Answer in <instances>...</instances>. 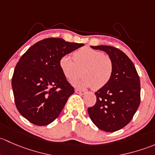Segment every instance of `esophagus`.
I'll return each instance as SVG.
<instances>
[{
    "label": "esophagus",
    "instance_id": "esophagus-1",
    "mask_svg": "<svg viewBox=\"0 0 155 155\" xmlns=\"http://www.w3.org/2000/svg\"><path fill=\"white\" fill-rule=\"evenodd\" d=\"M75 92L76 93L80 94V95H84L85 94V92L83 90H81V89H75Z\"/></svg>",
    "mask_w": 155,
    "mask_h": 155
}]
</instances>
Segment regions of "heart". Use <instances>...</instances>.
Returning <instances> with one entry per match:
<instances>
[{
  "instance_id": "1",
  "label": "heart",
  "mask_w": 155,
  "mask_h": 155,
  "mask_svg": "<svg viewBox=\"0 0 155 155\" xmlns=\"http://www.w3.org/2000/svg\"><path fill=\"white\" fill-rule=\"evenodd\" d=\"M73 59L68 54L63 56L59 61V66L69 81L79 77L81 70H83L84 77L72 81L76 87L100 89L110 82L113 73V63L104 52L83 47L73 53Z\"/></svg>"
}]
</instances>
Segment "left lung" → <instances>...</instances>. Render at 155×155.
<instances>
[{
  "instance_id": "obj_1",
  "label": "left lung",
  "mask_w": 155,
  "mask_h": 155,
  "mask_svg": "<svg viewBox=\"0 0 155 155\" xmlns=\"http://www.w3.org/2000/svg\"><path fill=\"white\" fill-rule=\"evenodd\" d=\"M91 47L109 55L113 73L110 82L95 93L96 102L88 108V113L100 130L116 131L131 121L140 106V78L134 63L123 51L113 46Z\"/></svg>"
}]
</instances>
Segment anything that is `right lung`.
Instances as JSON below:
<instances>
[{
  "label": "right lung",
  "instance_id": "add662e5",
  "mask_svg": "<svg viewBox=\"0 0 155 155\" xmlns=\"http://www.w3.org/2000/svg\"><path fill=\"white\" fill-rule=\"evenodd\" d=\"M84 44L48 38L36 42L20 58L12 87L18 112L36 125L54 122L74 89L62 72L59 61Z\"/></svg>",
  "mask_w": 155,
  "mask_h": 155
}]
</instances>
